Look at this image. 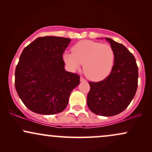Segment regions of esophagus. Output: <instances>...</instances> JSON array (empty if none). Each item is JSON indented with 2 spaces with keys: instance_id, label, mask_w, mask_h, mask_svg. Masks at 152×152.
Returning <instances> with one entry per match:
<instances>
[{
  "instance_id": "esophagus-1",
  "label": "esophagus",
  "mask_w": 152,
  "mask_h": 152,
  "mask_svg": "<svg viewBox=\"0 0 152 152\" xmlns=\"http://www.w3.org/2000/svg\"><path fill=\"white\" fill-rule=\"evenodd\" d=\"M80 81H81V82H84V81H86V80H85L83 77H81V78H80Z\"/></svg>"
}]
</instances>
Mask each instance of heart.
<instances>
[{"label": "heart", "instance_id": "b5f03b06", "mask_svg": "<svg viewBox=\"0 0 152 152\" xmlns=\"http://www.w3.org/2000/svg\"><path fill=\"white\" fill-rule=\"evenodd\" d=\"M71 50L72 53L64 54V61L73 71L83 64V73L88 79L102 81L112 71L115 53L109 44L83 40L76 43Z\"/></svg>", "mask_w": 152, "mask_h": 152}]
</instances>
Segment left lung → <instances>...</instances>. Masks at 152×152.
<instances>
[{"mask_svg":"<svg viewBox=\"0 0 152 152\" xmlns=\"http://www.w3.org/2000/svg\"><path fill=\"white\" fill-rule=\"evenodd\" d=\"M115 53L112 71L105 79L88 82L90 91L87 105L95 114L112 116L129 105L138 86V66L136 59L124 45L106 38Z\"/></svg>","mask_w":152,"mask_h":152,"instance_id":"1","label":"left lung"}]
</instances>
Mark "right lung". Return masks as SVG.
I'll use <instances>...</instances> for the list:
<instances>
[{
	"label": "right lung",
	"mask_w": 152,
	"mask_h": 152,
	"mask_svg": "<svg viewBox=\"0 0 152 152\" xmlns=\"http://www.w3.org/2000/svg\"><path fill=\"white\" fill-rule=\"evenodd\" d=\"M71 39L36 38L26 46L15 71V86L25 106L39 114H58L66 109L80 76L64 69L63 53Z\"/></svg>",
	"instance_id": "right-lung-1"
}]
</instances>
